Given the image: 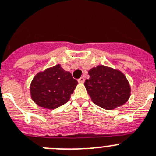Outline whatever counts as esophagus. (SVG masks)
<instances>
[{"instance_id": "1", "label": "esophagus", "mask_w": 156, "mask_h": 156, "mask_svg": "<svg viewBox=\"0 0 156 156\" xmlns=\"http://www.w3.org/2000/svg\"><path fill=\"white\" fill-rule=\"evenodd\" d=\"M78 81L79 83H83L84 81H85V78H84V77H81V78H80Z\"/></svg>"}]
</instances>
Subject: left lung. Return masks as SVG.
Masks as SVG:
<instances>
[{
    "label": "left lung",
    "mask_w": 156,
    "mask_h": 156,
    "mask_svg": "<svg viewBox=\"0 0 156 156\" xmlns=\"http://www.w3.org/2000/svg\"><path fill=\"white\" fill-rule=\"evenodd\" d=\"M85 85L92 102L106 109H113L128 100L130 88L123 73L99 65L88 71Z\"/></svg>",
    "instance_id": "8db88e82"
}]
</instances>
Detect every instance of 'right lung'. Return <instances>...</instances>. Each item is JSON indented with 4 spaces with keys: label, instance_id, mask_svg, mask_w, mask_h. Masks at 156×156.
<instances>
[{
    "label": "right lung",
    "instance_id": "obj_1",
    "mask_svg": "<svg viewBox=\"0 0 156 156\" xmlns=\"http://www.w3.org/2000/svg\"><path fill=\"white\" fill-rule=\"evenodd\" d=\"M78 81L60 64L38 73L31 83L32 99L38 106L54 109L69 100Z\"/></svg>",
    "mask_w": 156,
    "mask_h": 156
}]
</instances>
